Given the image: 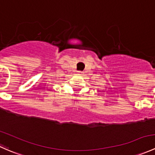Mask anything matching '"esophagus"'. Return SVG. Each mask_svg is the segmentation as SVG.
Returning <instances> with one entry per match:
<instances>
[{
    "mask_svg": "<svg viewBox=\"0 0 155 155\" xmlns=\"http://www.w3.org/2000/svg\"><path fill=\"white\" fill-rule=\"evenodd\" d=\"M78 73H79V74H82V72H78Z\"/></svg>",
    "mask_w": 155,
    "mask_h": 155,
    "instance_id": "34e87169",
    "label": "esophagus"
}]
</instances>
